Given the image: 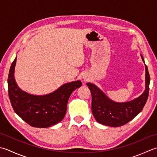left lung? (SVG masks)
Wrapping results in <instances>:
<instances>
[{
  "instance_id": "1",
  "label": "left lung",
  "mask_w": 157,
  "mask_h": 157,
  "mask_svg": "<svg viewBox=\"0 0 157 157\" xmlns=\"http://www.w3.org/2000/svg\"><path fill=\"white\" fill-rule=\"evenodd\" d=\"M141 56L144 62L142 56ZM149 85L150 75L146 65L145 91L139 98L131 101L124 103L113 101L95 85L87 83L91 91V110L95 119L98 123L110 127H120L129 122L144 107L148 97Z\"/></svg>"
}]
</instances>
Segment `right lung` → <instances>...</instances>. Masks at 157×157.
<instances>
[{
  "mask_svg": "<svg viewBox=\"0 0 157 157\" xmlns=\"http://www.w3.org/2000/svg\"><path fill=\"white\" fill-rule=\"evenodd\" d=\"M17 57L12 62L8 76V94L15 113L34 127L45 128L60 122L64 117L68 99L82 85L80 81L66 83L45 95H33L17 87L14 78Z\"/></svg>",
  "mask_w": 157,
  "mask_h": 157,
  "instance_id": "add662e5",
  "label": "right lung"
}]
</instances>
